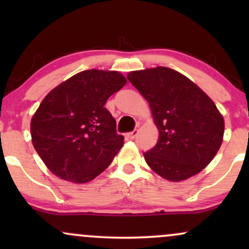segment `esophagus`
Wrapping results in <instances>:
<instances>
[{"label": "esophagus", "instance_id": "obj_1", "mask_svg": "<svg viewBox=\"0 0 249 249\" xmlns=\"http://www.w3.org/2000/svg\"><path fill=\"white\" fill-rule=\"evenodd\" d=\"M137 134H138V130H134V131H132V132L127 133L126 137L128 139H134L137 137Z\"/></svg>", "mask_w": 249, "mask_h": 249}]
</instances>
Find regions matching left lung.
Segmentation results:
<instances>
[{
  "mask_svg": "<svg viewBox=\"0 0 249 249\" xmlns=\"http://www.w3.org/2000/svg\"><path fill=\"white\" fill-rule=\"evenodd\" d=\"M127 79L150 104L158 142L144 153L153 172L181 181L201 172L224 141L225 122L196 83L165 67L131 71Z\"/></svg>",
  "mask_w": 249,
  "mask_h": 249,
  "instance_id": "left-lung-1",
  "label": "left lung"
}]
</instances>
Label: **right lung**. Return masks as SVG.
<instances>
[{"label": "right lung", "instance_id": "obj_1", "mask_svg": "<svg viewBox=\"0 0 249 249\" xmlns=\"http://www.w3.org/2000/svg\"><path fill=\"white\" fill-rule=\"evenodd\" d=\"M126 82L118 71L85 70L44 97L31 118V142L56 177L84 184L111 164L124 137L104 105Z\"/></svg>", "mask_w": 249, "mask_h": 249}]
</instances>
